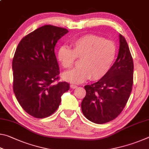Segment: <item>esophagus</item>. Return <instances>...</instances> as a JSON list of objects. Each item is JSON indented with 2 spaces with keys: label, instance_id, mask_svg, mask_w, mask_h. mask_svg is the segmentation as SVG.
I'll list each match as a JSON object with an SVG mask.
<instances>
[{
  "label": "esophagus",
  "instance_id": "esophagus-1",
  "mask_svg": "<svg viewBox=\"0 0 149 149\" xmlns=\"http://www.w3.org/2000/svg\"><path fill=\"white\" fill-rule=\"evenodd\" d=\"M70 87H71L72 89H75V88L77 87V85H75V84H71V85H70Z\"/></svg>",
  "mask_w": 149,
  "mask_h": 149
}]
</instances>
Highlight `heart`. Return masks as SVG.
Wrapping results in <instances>:
<instances>
[{"instance_id": "1", "label": "heart", "mask_w": 149, "mask_h": 149, "mask_svg": "<svg viewBox=\"0 0 149 149\" xmlns=\"http://www.w3.org/2000/svg\"><path fill=\"white\" fill-rule=\"evenodd\" d=\"M72 49L62 46L58 50V59L65 69L72 68L77 58H81L80 66L63 75L68 81L79 84L91 79L99 80L109 71L116 54V47L110 40L88 34L74 39Z\"/></svg>"}]
</instances>
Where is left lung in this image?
Here are the masks:
<instances>
[{"instance_id": "obj_1", "label": "left lung", "mask_w": 149, "mask_h": 149, "mask_svg": "<svg viewBox=\"0 0 149 149\" xmlns=\"http://www.w3.org/2000/svg\"><path fill=\"white\" fill-rule=\"evenodd\" d=\"M133 67L127 41L120 35V49L114 64L99 81L84 87L86 95L82 100L81 110L88 120L102 124L120 114L132 90Z\"/></svg>"}]
</instances>
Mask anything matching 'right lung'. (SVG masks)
Segmentation results:
<instances>
[{
    "label": "right lung",
    "instance_id": "1",
    "mask_svg": "<svg viewBox=\"0 0 149 149\" xmlns=\"http://www.w3.org/2000/svg\"><path fill=\"white\" fill-rule=\"evenodd\" d=\"M68 32L62 27L45 25L22 38L12 60L13 90L22 108L35 118L56 112L61 96L70 85L59 79L54 48Z\"/></svg>",
    "mask_w": 149,
    "mask_h": 149
}]
</instances>
